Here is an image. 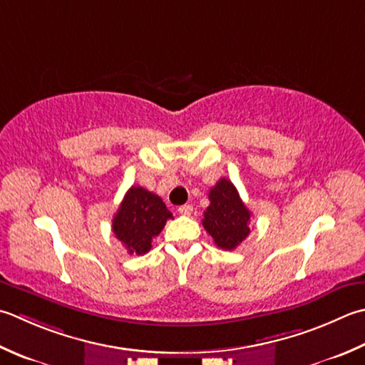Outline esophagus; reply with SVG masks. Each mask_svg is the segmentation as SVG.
I'll return each mask as SVG.
<instances>
[{
  "label": "esophagus",
  "instance_id": "esophagus-1",
  "mask_svg": "<svg viewBox=\"0 0 365 365\" xmlns=\"http://www.w3.org/2000/svg\"><path fill=\"white\" fill-rule=\"evenodd\" d=\"M178 213H180V215H185V217L191 215V213H192V205L191 204L180 205V207H178Z\"/></svg>",
  "mask_w": 365,
  "mask_h": 365
}]
</instances>
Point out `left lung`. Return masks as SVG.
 Listing matches in <instances>:
<instances>
[{
    "instance_id": "obj_1",
    "label": "left lung",
    "mask_w": 365,
    "mask_h": 365,
    "mask_svg": "<svg viewBox=\"0 0 365 365\" xmlns=\"http://www.w3.org/2000/svg\"><path fill=\"white\" fill-rule=\"evenodd\" d=\"M210 205L204 212L202 226L217 247L235 250L250 234L252 212L239 196L237 188L227 178H220L209 191Z\"/></svg>"
}]
</instances>
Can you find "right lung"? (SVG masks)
I'll list each match as a JSON object with an SVG mask.
<instances>
[{
    "label": "right lung",
    "instance_id": "obj_1",
    "mask_svg": "<svg viewBox=\"0 0 365 365\" xmlns=\"http://www.w3.org/2000/svg\"><path fill=\"white\" fill-rule=\"evenodd\" d=\"M169 218L173 213L160 196L142 187H131L112 220V231L128 253L145 255Z\"/></svg>",
    "mask_w": 365,
    "mask_h": 365
}]
</instances>
